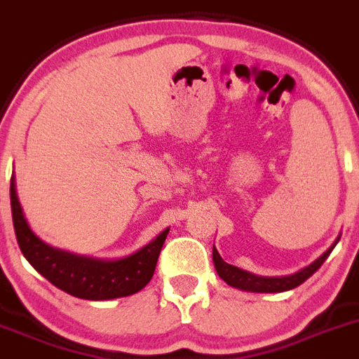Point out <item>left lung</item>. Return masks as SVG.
I'll return each instance as SVG.
<instances>
[{
    "label": "left lung",
    "mask_w": 359,
    "mask_h": 359,
    "mask_svg": "<svg viewBox=\"0 0 359 359\" xmlns=\"http://www.w3.org/2000/svg\"><path fill=\"white\" fill-rule=\"evenodd\" d=\"M340 239V237H338ZM338 239L334 241L333 246L323 253L319 259L313 264H310L304 269L297 271L296 274H290V276H281V278H266V276H257V274H251L248 271L239 269L236 266H230L225 260L221 259V255L217 253V250H212V260L214 266H216L217 274L223 281H226L230 287H236V289L248 290V292H285V290L296 289L297 285H301L303 281H306L311 274L316 273L320 266L324 264V260L330 257V253L333 251V248L337 246Z\"/></svg>",
    "instance_id": "left-lung-1"
}]
</instances>
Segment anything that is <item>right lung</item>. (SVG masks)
<instances>
[{"label": "right lung", "instance_id": "1", "mask_svg": "<svg viewBox=\"0 0 359 359\" xmlns=\"http://www.w3.org/2000/svg\"><path fill=\"white\" fill-rule=\"evenodd\" d=\"M10 205L15 237L22 255L55 287L74 297L106 301L130 296L152 280L161 248L170 229L140 251L120 260H99L56 250L40 241L28 226L19 203L13 177L10 180Z\"/></svg>", "mask_w": 359, "mask_h": 359}]
</instances>
